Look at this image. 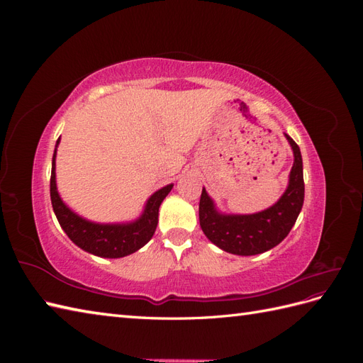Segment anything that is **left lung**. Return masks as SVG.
Wrapping results in <instances>:
<instances>
[{"mask_svg":"<svg viewBox=\"0 0 363 363\" xmlns=\"http://www.w3.org/2000/svg\"><path fill=\"white\" fill-rule=\"evenodd\" d=\"M294 152V164L286 191L276 204L262 212L235 215L219 212L203 188L200 199V225L207 239L221 250L238 256L265 252L286 238L298 218L304 201L303 159L300 147L284 133Z\"/></svg>","mask_w":363,"mask_h":363,"instance_id":"8db88e82","label":"left lung"}]
</instances>
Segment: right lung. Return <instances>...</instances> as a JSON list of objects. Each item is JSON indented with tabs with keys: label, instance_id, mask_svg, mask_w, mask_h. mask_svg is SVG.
Wrapping results in <instances>:
<instances>
[{
	"label": "right lung",
	"instance_id": "1",
	"mask_svg": "<svg viewBox=\"0 0 363 363\" xmlns=\"http://www.w3.org/2000/svg\"><path fill=\"white\" fill-rule=\"evenodd\" d=\"M60 139H57L56 148L52 155L50 195L52 211L57 216V221L63 232L68 235L72 242L82 250L91 252L98 257L118 259L125 257L131 252L144 247L156 232L159 221V207L171 189L172 183L163 186L147 200L144 211L135 221L128 223H94L75 213L63 203L57 191L56 183V156Z\"/></svg>",
	"mask_w": 363,
	"mask_h": 363
}]
</instances>
